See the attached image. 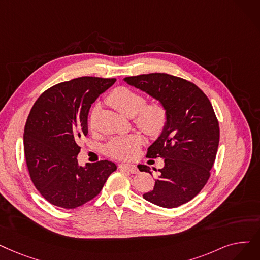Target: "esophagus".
Segmentation results:
<instances>
[{
	"label": "esophagus",
	"instance_id": "obj_1",
	"mask_svg": "<svg viewBox=\"0 0 260 260\" xmlns=\"http://www.w3.org/2000/svg\"><path fill=\"white\" fill-rule=\"evenodd\" d=\"M119 168L121 169V170H125L129 173H133V174L138 172L137 167L135 165H131V164H121V165H119Z\"/></svg>",
	"mask_w": 260,
	"mask_h": 260
}]
</instances>
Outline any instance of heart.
<instances>
[{
    "label": "heart",
    "instance_id": "1",
    "mask_svg": "<svg viewBox=\"0 0 260 260\" xmlns=\"http://www.w3.org/2000/svg\"><path fill=\"white\" fill-rule=\"evenodd\" d=\"M107 102L126 118H134L136 126L151 137L159 136L167 124V110L159 102L145 104L144 98L133 90L120 87L112 91ZM143 139L138 134L112 140L107 145L108 155L119 159H131L138 153Z\"/></svg>",
    "mask_w": 260,
    "mask_h": 260
}]
</instances>
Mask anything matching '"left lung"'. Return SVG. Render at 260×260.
<instances>
[{"label":"left lung","instance_id":"left-lung-1","mask_svg":"<svg viewBox=\"0 0 260 260\" xmlns=\"http://www.w3.org/2000/svg\"><path fill=\"white\" fill-rule=\"evenodd\" d=\"M123 80L167 110L166 126L146 154L149 158L161 157L165 166L158 170L153 190L143 198L165 208L183 205L205 186L216 159L220 129L211 103L198 86L170 74L150 73ZM138 169L153 175L148 166L138 165Z\"/></svg>","mask_w":260,"mask_h":260}]
</instances>
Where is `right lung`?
Masks as SVG:
<instances>
[{
    "label": "right lung",
    "instance_id": "right-lung-1",
    "mask_svg": "<svg viewBox=\"0 0 260 260\" xmlns=\"http://www.w3.org/2000/svg\"><path fill=\"white\" fill-rule=\"evenodd\" d=\"M116 78L83 76L55 85L34 104L23 134L24 154L32 184L51 204L66 209L95 198L117 170L109 160L82 167L78 142L88 134V114Z\"/></svg>",
    "mask_w": 260,
    "mask_h": 260
}]
</instances>
